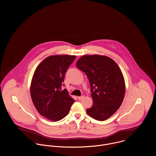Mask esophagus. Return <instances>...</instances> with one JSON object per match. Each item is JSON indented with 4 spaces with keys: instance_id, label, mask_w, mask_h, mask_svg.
Listing matches in <instances>:
<instances>
[{
    "instance_id": "34e87169",
    "label": "esophagus",
    "mask_w": 156,
    "mask_h": 156,
    "mask_svg": "<svg viewBox=\"0 0 156 156\" xmlns=\"http://www.w3.org/2000/svg\"><path fill=\"white\" fill-rule=\"evenodd\" d=\"M83 98H85V96H80V97H78V99L79 100H82Z\"/></svg>"
}]
</instances>
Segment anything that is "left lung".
Segmentation results:
<instances>
[{
	"mask_svg": "<svg viewBox=\"0 0 156 156\" xmlns=\"http://www.w3.org/2000/svg\"><path fill=\"white\" fill-rule=\"evenodd\" d=\"M76 66L86 74L90 83L93 104L87 112L97 120L108 119L124 99L125 84L121 70L112 58L99 55H83Z\"/></svg>",
	"mask_w": 156,
	"mask_h": 156,
	"instance_id": "8db88e82",
	"label": "left lung"
}]
</instances>
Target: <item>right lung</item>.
<instances>
[{
	"label": "right lung",
	"mask_w": 156,
	"mask_h": 156,
	"mask_svg": "<svg viewBox=\"0 0 156 156\" xmlns=\"http://www.w3.org/2000/svg\"><path fill=\"white\" fill-rule=\"evenodd\" d=\"M76 55H57L45 58L34 71L30 93L33 104L39 114L47 119L58 121L68 115L74 100L66 89L65 74Z\"/></svg>",
	"instance_id": "right-lung-1"
}]
</instances>
